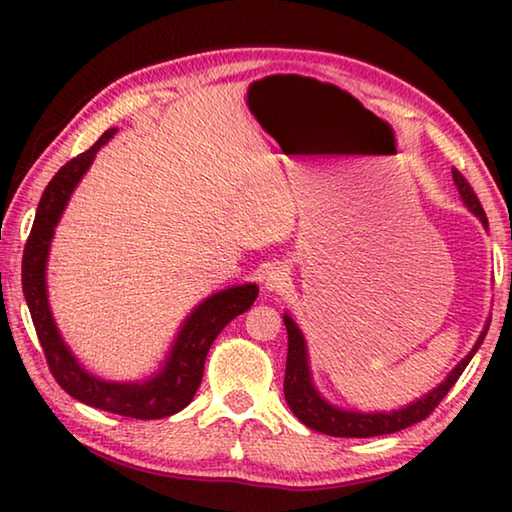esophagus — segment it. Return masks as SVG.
<instances>
[{
  "mask_svg": "<svg viewBox=\"0 0 512 512\" xmlns=\"http://www.w3.org/2000/svg\"><path fill=\"white\" fill-rule=\"evenodd\" d=\"M266 289L268 291H282L289 284V268L287 266H273L266 275Z\"/></svg>",
  "mask_w": 512,
  "mask_h": 512,
  "instance_id": "1",
  "label": "esophagus"
}]
</instances>
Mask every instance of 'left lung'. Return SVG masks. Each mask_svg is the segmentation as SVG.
<instances>
[{
	"instance_id": "obj_1",
	"label": "left lung",
	"mask_w": 512,
	"mask_h": 512,
	"mask_svg": "<svg viewBox=\"0 0 512 512\" xmlns=\"http://www.w3.org/2000/svg\"><path fill=\"white\" fill-rule=\"evenodd\" d=\"M454 180L458 192H461L465 205L479 216L483 225H488V216H485L483 207L476 198L472 185L463 178V173L454 169ZM284 325H287L289 334V352H287V372H284V397H287V404L291 411L296 413V418L307 424L309 429H316L320 433H327V436L336 438H370V436H384V433H395L400 429L411 427V424L420 422L436 411V406L443 402V397L452 391V386L463 375L467 363H470L472 354L479 350L485 332L479 336L474 350L467 354V357L458 363L452 370L443 384L422 397V400L413 402L402 411L393 413H357V411H341L336 406L327 404L323 397L316 393V388L311 386L309 379V366H307V350H305V339H302L298 325L293 323L289 316H284Z\"/></svg>"
}]
</instances>
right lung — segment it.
Listing matches in <instances>:
<instances>
[{
	"label": "right lung",
	"mask_w": 512,
	"mask_h": 512,
	"mask_svg": "<svg viewBox=\"0 0 512 512\" xmlns=\"http://www.w3.org/2000/svg\"><path fill=\"white\" fill-rule=\"evenodd\" d=\"M112 135H115V131L110 128L88 151L69 160L49 180L45 194L38 203L36 221H33L27 246H24L22 291L24 298H27L33 325H36L42 352H45L47 366L65 393L101 411L126 415V418L135 420H160L178 413L192 402L194 393L201 386L210 345L232 318L250 309L257 298V287L255 284H244V287L225 289L207 298L203 305H198L196 311H192V316L187 318L183 329H180L167 366L162 368L160 375L144 381V384L101 381L79 366V361L72 357V352L60 339L54 318H51L45 287V266L51 237H54V228L69 201V194L74 192V187L79 185L83 173L92 164L94 155Z\"/></svg>",
	"instance_id": "add662e5"
}]
</instances>
